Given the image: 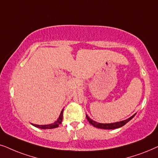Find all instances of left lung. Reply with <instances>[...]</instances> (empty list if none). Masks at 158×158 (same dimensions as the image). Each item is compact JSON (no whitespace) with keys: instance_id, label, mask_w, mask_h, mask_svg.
<instances>
[{"instance_id":"obj_1","label":"left lung","mask_w":158,"mask_h":158,"mask_svg":"<svg viewBox=\"0 0 158 158\" xmlns=\"http://www.w3.org/2000/svg\"><path fill=\"white\" fill-rule=\"evenodd\" d=\"M136 115V113L134 115H132L127 120H124V121H122L120 122H116V123H98V122L93 121L87 115H86V117H87V121H89V123L90 124H92L93 127L98 128V129H118V128H120L123 126H124L126 123H127L130 120H131L134 117V115Z\"/></svg>"}]
</instances>
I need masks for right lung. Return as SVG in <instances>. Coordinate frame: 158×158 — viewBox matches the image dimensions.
I'll use <instances>...</instances> for the list:
<instances>
[{"label": "right lung", "instance_id": "add662e5", "mask_svg": "<svg viewBox=\"0 0 158 158\" xmlns=\"http://www.w3.org/2000/svg\"><path fill=\"white\" fill-rule=\"evenodd\" d=\"M63 112H64V109L61 110L60 112V114L59 115V118H58V120L56 121H55L53 123H51V124H48V125H37V124H33L31 123L34 127L39 128V129H54V128H57L58 126H59L61 122L63 121Z\"/></svg>", "mask_w": 158, "mask_h": 158}]
</instances>
